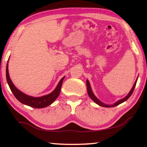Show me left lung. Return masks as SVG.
I'll return each instance as SVG.
<instances>
[{
    "label": "left lung",
    "mask_w": 147,
    "mask_h": 147,
    "mask_svg": "<svg viewBox=\"0 0 147 147\" xmlns=\"http://www.w3.org/2000/svg\"><path fill=\"white\" fill-rule=\"evenodd\" d=\"M138 78V77H137V78H136V81H135V82H134V84L133 86H132V89L130 90V91L129 92V93H128V94H127V96H125V97L122 98V99L119 100H118V101L116 102L115 103H114L113 104H111V105H110V104H105V103H104V102H102L100 101V100L99 99H98V98H96V96L95 95H94V93H93V92H92L91 86H90V84L89 81H88V80H86V86H87V90H88V96H90V98H91V99H92V100H93V101H94V102H95V103H96V104H98V105H99V106H102V107H106V108L114 107V106H116L119 105V104H122V102L126 101V100H127L128 99V98H129L130 97V96L132 95V92H133V91H134V88H135V86H136V82H137Z\"/></svg>",
    "instance_id": "left-lung-1"
}]
</instances>
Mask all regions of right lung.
I'll list each match as a JSON object with an SVG mask.
<instances>
[{
    "label": "right lung",
    "mask_w": 147,
    "mask_h": 147,
    "mask_svg": "<svg viewBox=\"0 0 147 147\" xmlns=\"http://www.w3.org/2000/svg\"><path fill=\"white\" fill-rule=\"evenodd\" d=\"M8 62H9V61H8ZM8 62L7 68H6V77H7V83L9 84L10 89H11L12 92H13L14 96H15V98L20 102L25 104V105L31 106V107L33 108H43L51 105L57 99L59 95L60 91H61V85L62 83H63L64 78H65V76L61 78L59 83H58L57 86H56L55 90L51 93L47 94V95L41 96V97H33V96H31L24 94L23 92L20 91L19 89H17L15 87V86L14 85L13 82L11 81V78H10L9 69H8V67H9V65H8L9 63Z\"/></svg>",
    "instance_id": "right-lung-1"
}]
</instances>
